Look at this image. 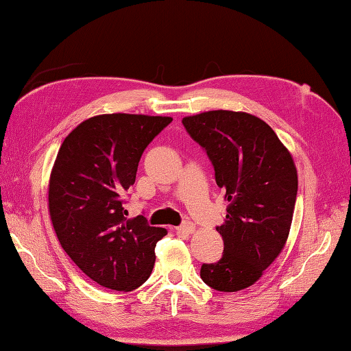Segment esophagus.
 I'll return each mask as SVG.
<instances>
[{
	"label": "esophagus",
	"instance_id": "34e87169",
	"mask_svg": "<svg viewBox=\"0 0 351 351\" xmlns=\"http://www.w3.org/2000/svg\"><path fill=\"white\" fill-rule=\"evenodd\" d=\"M178 230H180V232H183V234H193L195 230V226H194V223L186 221V223H183L180 228H178Z\"/></svg>",
	"mask_w": 351,
	"mask_h": 351
}]
</instances>
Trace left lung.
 Listing matches in <instances>:
<instances>
[{"mask_svg":"<svg viewBox=\"0 0 351 351\" xmlns=\"http://www.w3.org/2000/svg\"><path fill=\"white\" fill-rule=\"evenodd\" d=\"M189 136L206 149L217 186L229 202L217 230L224 243L202 280L220 292H238L261 278L292 226L298 173L292 154L269 125L243 111L214 110L183 117Z\"/></svg>","mask_w":351,"mask_h":351,"instance_id":"1","label":"left lung"}]
</instances>
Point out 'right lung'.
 <instances>
[{"mask_svg": "<svg viewBox=\"0 0 351 351\" xmlns=\"http://www.w3.org/2000/svg\"><path fill=\"white\" fill-rule=\"evenodd\" d=\"M173 117L99 114L64 138L49 182V213L71 261L99 286L131 292L153 272L167 229L127 218L123 197L138 160Z\"/></svg>", "mask_w": 351, "mask_h": 351, "instance_id": "obj_1", "label": "right lung"}]
</instances>
